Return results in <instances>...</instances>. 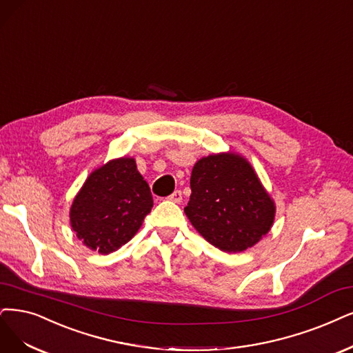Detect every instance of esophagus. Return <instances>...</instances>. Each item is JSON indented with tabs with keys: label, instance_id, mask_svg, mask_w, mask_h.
I'll list each match as a JSON object with an SVG mask.
<instances>
[{
	"label": "esophagus",
	"instance_id": "34e87169",
	"mask_svg": "<svg viewBox=\"0 0 353 353\" xmlns=\"http://www.w3.org/2000/svg\"><path fill=\"white\" fill-rule=\"evenodd\" d=\"M167 199L174 202V203H180L181 199H183V196H181V192H180V190H176V192H173L172 194H170V196H168Z\"/></svg>",
	"mask_w": 353,
	"mask_h": 353
}]
</instances>
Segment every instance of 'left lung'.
Listing matches in <instances>:
<instances>
[{
	"mask_svg": "<svg viewBox=\"0 0 353 353\" xmlns=\"http://www.w3.org/2000/svg\"><path fill=\"white\" fill-rule=\"evenodd\" d=\"M185 212L201 236L227 253L254 245L270 230L275 205L254 170L236 154L210 155L194 164Z\"/></svg>",
	"mask_w": 353,
	"mask_h": 353,
	"instance_id": "obj_1",
	"label": "left lung"
}]
</instances>
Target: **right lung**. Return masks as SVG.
Returning a JSON list of instances; mask_svg holds the SVG:
<instances>
[{
  "instance_id": "obj_1",
  "label": "right lung",
  "mask_w": 353,
  "mask_h": 353,
  "mask_svg": "<svg viewBox=\"0 0 353 353\" xmlns=\"http://www.w3.org/2000/svg\"><path fill=\"white\" fill-rule=\"evenodd\" d=\"M152 208L134 159L112 160L85 180L71 206V227L88 249L109 254L132 239Z\"/></svg>"
}]
</instances>
